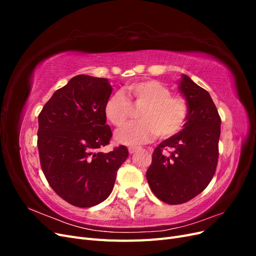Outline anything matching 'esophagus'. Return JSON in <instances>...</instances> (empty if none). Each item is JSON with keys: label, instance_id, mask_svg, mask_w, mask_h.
I'll use <instances>...</instances> for the list:
<instances>
[{"label": "esophagus", "instance_id": "1", "mask_svg": "<svg viewBox=\"0 0 256 256\" xmlns=\"http://www.w3.org/2000/svg\"><path fill=\"white\" fill-rule=\"evenodd\" d=\"M136 150H138V147H129V148H128L129 154H134Z\"/></svg>", "mask_w": 256, "mask_h": 256}]
</instances>
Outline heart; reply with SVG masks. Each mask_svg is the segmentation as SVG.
<instances>
[{"mask_svg":"<svg viewBox=\"0 0 256 256\" xmlns=\"http://www.w3.org/2000/svg\"><path fill=\"white\" fill-rule=\"evenodd\" d=\"M108 98L104 114L115 127L120 128L129 120L132 108H141L136 122L126 126L116 134V140L125 145H138L152 140L168 138L184 128L189 116V104L182 96L171 95L168 85L157 80H143L126 85Z\"/></svg>","mask_w":256,"mask_h":256,"instance_id":"b5f03b06","label":"heart"}]
</instances>
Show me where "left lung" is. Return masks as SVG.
<instances>
[{
  "label": "left lung",
  "mask_w": 256,
  "mask_h": 256,
  "mask_svg": "<svg viewBox=\"0 0 256 256\" xmlns=\"http://www.w3.org/2000/svg\"><path fill=\"white\" fill-rule=\"evenodd\" d=\"M180 90L189 104L184 129L152 152L146 178L152 193L171 205L188 202L214 175L219 158L221 118L209 92L182 74ZM172 150L170 155L164 150Z\"/></svg>",
  "instance_id": "obj_1"
}]
</instances>
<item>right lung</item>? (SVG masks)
Listing matches in <instances>:
<instances>
[{
  "label": "right lung",
  "mask_w": 256,
  "mask_h": 256,
  "mask_svg": "<svg viewBox=\"0 0 256 256\" xmlns=\"http://www.w3.org/2000/svg\"><path fill=\"white\" fill-rule=\"evenodd\" d=\"M112 92L108 79L79 74L58 90L38 115L37 146L50 187L66 202L92 207L110 196L126 146L110 152L104 104Z\"/></svg>",
  "instance_id": "add662e5"
}]
</instances>
